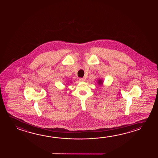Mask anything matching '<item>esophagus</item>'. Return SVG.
I'll return each instance as SVG.
<instances>
[{
    "mask_svg": "<svg viewBox=\"0 0 158 158\" xmlns=\"http://www.w3.org/2000/svg\"><path fill=\"white\" fill-rule=\"evenodd\" d=\"M79 80L81 81H85V79H84V78H79Z\"/></svg>",
    "mask_w": 158,
    "mask_h": 158,
    "instance_id": "1",
    "label": "esophagus"
}]
</instances>
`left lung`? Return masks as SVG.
<instances>
[{"instance_id":"1","label":"left lung","mask_w":158,"mask_h":158,"mask_svg":"<svg viewBox=\"0 0 158 158\" xmlns=\"http://www.w3.org/2000/svg\"><path fill=\"white\" fill-rule=\"evenodd\" d=\"M98 84H100H100H102V80H98Z\"/></svg>"}]
</instances>
